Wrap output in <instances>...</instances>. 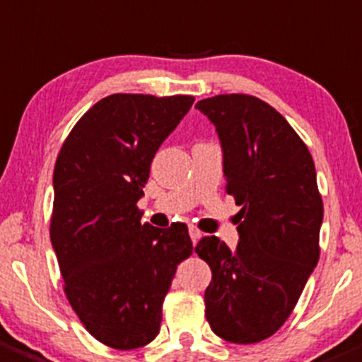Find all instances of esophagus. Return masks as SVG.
<instances>
[{
    "label": "esophagus",
    "instance_id": "esophagus-1",
    "mask_svg": "<svg viewBox=\"0 0 362 362\" xmlns=\"http://www.w3.org/2000/svg\"><path fill=\"white\" fill-rule=\"evenodd\" d=\"M189 234H191L192 243L197 245L198 239H202V235H204V232H202L198 227H194V225H189Z\"/></svg>",
    "mask_w": 362,
    "mask_h": 362
}]
</instances>
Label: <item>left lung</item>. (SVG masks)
<instances>
[{
    "label": "left lung",
    "instance_id": "obj_1",
    "mask_svg": "<svg viewBox=\"0 0 362 362\" xmlns=\"http://www.w3.org/2000/svg\"><path fill=\"white\" fill-rule=\"evenodd\" d=\"M223 146L225 191L234 197L239 245L205 235L194 248L212 272L205 316L238 344L272 337L291 316L320 259L323 202L302 137L272 105L250 94L197 103Z\"/></svg>",
    "mask_w": 362,
    "mask_h": 362
}]
</instances>
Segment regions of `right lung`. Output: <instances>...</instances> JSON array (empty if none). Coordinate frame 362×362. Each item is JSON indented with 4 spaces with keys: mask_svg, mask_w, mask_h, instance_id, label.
I'll use <instances>...</instances> for the list:
<instances>
[{
    "mask_svg": "<svg viewBox=\"0 0 362 362\" xmlns=\"http://www.w3.org/2000/svg\"><path fill=\"white\" fill-rule=\"evenodd\" d=\"M192 101L110 94L76 121L57 157L49 238L64 293L87 332L110 349L155 339L177 266L192 253L185 223L146 227L137 207L158 146Z\"/></svg>",
    "mask_w": 362,
    "mask_h": 362,
    "instance_id": "add662e5",
    "label": "right lung"
}]
</instances>
